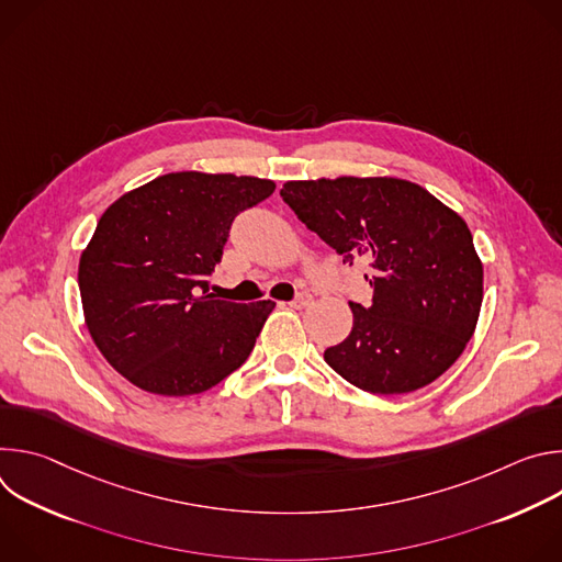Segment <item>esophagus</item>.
<instances>
[{"label": "esophagus", "mask_w": 562, "mask_h": 562, "mask_svg": "<svg viewBox=\"0 0 562 562\" xmlns=\"http://www.w3.org/2000/svg\"><path fill=\"white\" fill-rule=\"evenodd\" d=\"M311 302H313V297H311V293H306V291H304V293H300V295H297V297H295V300H291V302H289V304H291V306H293V308H306V306H308V304H311Z\"/></svg>", "instance_id": "34e87169"}]
</instances>
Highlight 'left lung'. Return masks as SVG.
I'll return each instance as SVG.
<instances>
[{
  "mask_svg": "<svg viewBox=\"0 0 562 562\" xmlns=\"http://www.w3.org/2000/svg\"><path fill=\"white\" fill-rule=\"evenodd\" d=\"M280 195L345 262L371 269V304L349 302L351 334L325 351L327 364L380 395L440 378L471 340L483 304V262L467 222L397 178L291 180Z\"/></svg>",
  "mask_w": 562,
  "mask_h": 562,
  "instance_id": "left-lung-1",
  "label": "left lung"
}]
</instances>
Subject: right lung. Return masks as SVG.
Here are the masks:
<instances>
[{"mask_svg": "<svg viewBox=\"0 0 562 562\" xmlns=\"http://www.w3.org/2000/svg\"><path fill=\"white\" fill-rule=\"evenodd\" d=\"M273 191V180L178 171L102 213L77 282L95 347L131 384L195 395L245 364L276 302L217 300L209 278L233 217Z\"/></svg>", "mask_w": 562, "mask_h": 562, "instance_id": "1", "label": "right lung"}]
</instances>
